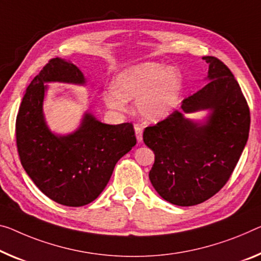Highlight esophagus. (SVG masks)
Segmentation results:
<instances>
[{
	"instance_id": "esophagus-1",
	"label": "esophagus",
	"mask_w": 261,
	"mask_h": 261,
	"mask_svg": "<svg viewBox=\"0 0 261 261\" xmlns=\"http://www.w3.org/2000/svg\"><path fill=\"white\" fill-rule=\"evenodd\" d=\"M135 135H136V140L138 142L142 141V128L140 126H135Z\"/></svg>"
}]
</instances>
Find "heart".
Returning a JSON list of instances; mask_svg holds the SVG:
<instances>
[{
	"label": "heart",
	"instance_id": "b5f03b06",
	"mask_svg": "<svg viewBox=\"0 0 261 261\" xmlns=\"http://www.w3.org/2000/svg\"><path fill=\"white\" fill-rule=\"evenodd\" d=\"M182 80L177 70L159 63H142L120 73L115 86L105 92V101L115 111H125L128 100H136V111L150 122L166 119L178 105Z\"/></svg>",
	"mask_w": 261,
	"mask_h": 261
}]
</instances>
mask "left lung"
<instances>
[{"label": "left lung", "mask_w": 261, "mask_h": 261, "mask_svg": "<svg viewBox=\"0 0 261 261\" xmlns=\"http://www.w3.org/2000/svg\"><path fill=\"white\" fill-rule=\"evenodd\" d=\"M203 59L210 82L184 99L181 111L143 132L155 154L150 182L163 199L179 206L205 202L225 186L250 132V108L234 75L218 58ZM202 109L211 110L205 124L184 117Z\"/></svg>", "instance_id": "obj_1"}]
</instances>
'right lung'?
<instances>
[{
	"label": "right lung",
	"instance_id": "obj_1",
	"mask_svg": "<svg viewBox=\"0 0 261 261\" xmlns=\"http://www.w3.org/2000/svg\"><path fill=\"white\" fill-rule=\"evenodd\" d=\"M61 82L83 85L77 66L52 58L28 86L16 118L19 160L36 187L50 199L66 206L86 205L98 197L114 167L136 144L133 125H106L85 113L80 127L67 135L47 128L43 100L47 86Z\"/></svg>",
	"mask_w": 261,
	"mask_h": 261
}]
</instances>
